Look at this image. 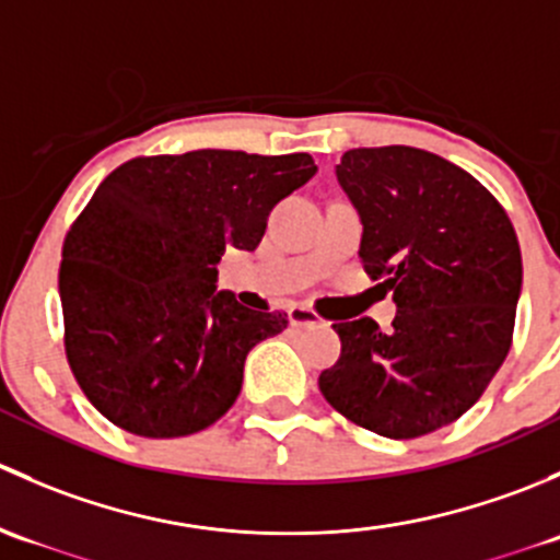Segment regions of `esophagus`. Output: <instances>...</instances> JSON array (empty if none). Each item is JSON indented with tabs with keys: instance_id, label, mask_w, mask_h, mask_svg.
I'll use <instances>...</instances> for the list:
<instances>
[{
	"instance_id": "1",
	"label": "esophagus",
	"mask_w": 560,
	"mask_h": 560,
	"mask_svg": "<svg viewBox=\"0 0 560 560\" xmlns=\"http://www.w3.org/2000/svg\"><path fill=\"white\" fill-rule=\"evenodd\" d=\"M290 325L292 327H314V325H322V319L319 316H316L312 308H306V306H292L290 312Z\"/></svg>"
}]
</instances>
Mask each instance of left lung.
I'll return each mask as SVG.
<instances>
[{
	"mask_svg": "<svg viewBox=\"0 0 560 560\" xmlns=\"http://www.w3.org/2000/svg\"><path fill=\"white\" fill-rule=\"evenodd\" d=\"M363 222L360 259L398 306L336 322L341 358L322 371L327 404L387 439H417L466 415L504 363L523 259L504 208L474 175L411 145L352 149L336 165Z\"/></svg>",
	"mask_w": 560,
	"mask_h": 560,
	"instance_id": "8db88e82",
	"label": "left lung"
}]
</instances>
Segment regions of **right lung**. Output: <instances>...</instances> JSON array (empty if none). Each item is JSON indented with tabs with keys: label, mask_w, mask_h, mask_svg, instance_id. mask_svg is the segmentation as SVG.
Here are the masks:
<instances>
[{
	"label": "right lung",
	"mask_w": 560,
	"mask_h": 560,
	"mask_svg": "<svg viewBox=\"0 0 560 560\" xmlns=\"http://www.w3.org/2000/svg\"><path fill=\"white\" fill-rule=\"evenodd\" d=\"M316 173L308 154L202 149L138 156L97 186L61 248L65 349L86 398L145 439L189 436L238 398L252 347L287 314L217 290V265L254 252L279 200Z\"/></svg>",
	"instance_id": "1"
}]
</instances>
